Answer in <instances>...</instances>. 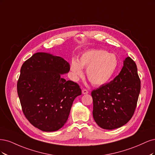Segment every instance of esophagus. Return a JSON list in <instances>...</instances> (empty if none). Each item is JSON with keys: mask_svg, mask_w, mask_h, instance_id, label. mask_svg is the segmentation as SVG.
<instances>
[{"mask_svg": "<svg viewBox=\"0 0 155 155\" xmlns=\"http://www.w3.org/2000/svg\"><path fill=\"white\" fill-rule=\"evenodd\" d=\"M82 93L83 94H87L88 93V91L87 90V89H83L82 90Z\"/></svg>", "mask_w": 155, "mask_h": 155, "instance_id": "34e87169", "label": "esophagus"}]
</instances>
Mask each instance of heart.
<instances>
[{
    "label": "heart",
    "mask_w": 155,
    "mask_h": 155,
    "mask_svg": "<svg viewBox=\"0 0 155 155\" xmlns=\"http://www.w3.org/2000/svg\"><path fill=\"white\" fill-rule=\"evenodd\" d=\"M116 54L102 49H93L83 53L78 61L73 59L70 70L72 77L77 81L83 75L82 68L86 69V75L94 86L106 84L113 77L118 66Z\"/></svg>",
    "instance_id": "obj_1"
}]
</instances>
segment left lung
Masks as SVG:
<instances>
[{
  "mask_svg": "<svg viewBox=\"0 0 155 155\" xmlns=\"http://www.w3.org/2000/svg\"><path fill=\"white\" fill-rule=\"evenodd\" d=\"M140 91V80L135 62L129 57L113 81L94 89L93 116L104 129L119 128L127 124L135 111Z\"/></svg>",
  "mask_w": 155,
  "mask_h": 155,
  "instance_id": "left-lung-1",
  "label": "left lung"
}]
</instances>
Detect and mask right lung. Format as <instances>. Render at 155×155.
<instances>
[{"instance_id": "right-lung-1", "label": "right lung", "mask_w": 155, "mask_h": 155, "mask_svg": "<svg viewBox=\"0 0 155 155\" xmlns=\"http://www.w3.org/2000/svg\"><path fill=\"white\" fill-rule=\"evenodd\" d=\"M69 63L50 53L38 52L25 61L17 82L23 113L40 130H58L68 120L74 98L82 94L78 85L62 77Z\"/></svg>"}]
</instances>
